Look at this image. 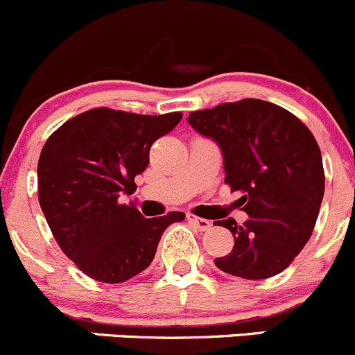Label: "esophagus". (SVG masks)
<instances>
[{
    "label": "esophagus",
    "instance_id": "obj_1",
    "mask_svg": "<svg viewBox=\"0 0 355 355\" xmlns=\"http://www.w3.org/2000/svg\"><path fill=\"white\" fill-rule=\"evenodd\" d=\"M187 220L191 221V223L194 225V227L198 228L199 232H206V230H209V228H211V221L204 220V218L194 216V214H187Z\"/></svg>",
    "mask_w": 355,
    "mask_h": 355
}]
</instances>
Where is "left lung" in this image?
Here are the masks:
<instances>
[{
    "mask_svg": "<svg viewBox=\"0 0 355 355\" xmlns=\"http://www.w3.org/2000/svg\"><path fill=\"white\" fill-rule=\"evenodd\" d=\"M187 121L220 146L225 184L242 192L237 202L249 214L244 225L216 221L235 245L214 264L245 280L275 277L307 244L320 213L324 170L316 139L290 111L261 99L192 111Z\"/></svg>",
    "mask_w": 355,
    "mask_h": 355,
    "instance_id": "left-lung-1",
    "label": "left lung"
}]
</instances>
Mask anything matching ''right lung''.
I'll use <instances>...</instances> for the list:
<instances>
[{
  "label": "right lung",
  "mask_w": 355,
  "mask_h": 355,
  "mask_svg": "<svg viewBox=\"0 0 355 355\" xmlns=\"http://www.w3.org/2000/svg\"><path fill=\"white\" fill-rule=\"evenodd\" d=\"M180 111L137 114L84 111L46 141L37 163L39 204L63 252L87 277L121 284L155 259L163 232L184 221L180 211L144 218L118 202L137 189L153 142L173 130Z\"/></svg>",
  "instance_id": "add662e5"
}]
</instances>
